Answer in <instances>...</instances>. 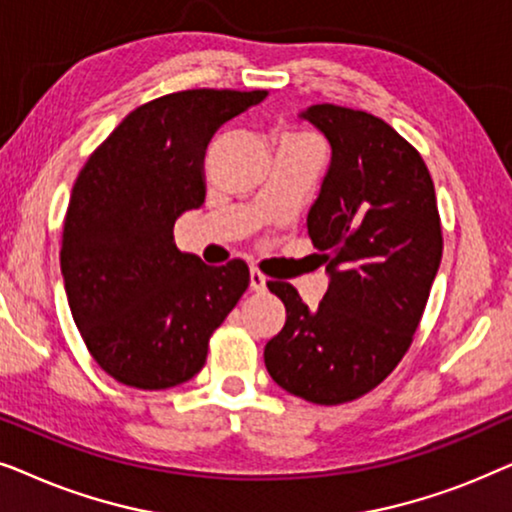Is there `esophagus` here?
Returning a JSON list of instances; mask_svg holds the SVG:
<instances>
[{
  "label": "esophagus",
  "instance_id": "esophagus-1",
  "mask_svg": "<svg viewBox=\"0 0 512 512\" xmlns=\"http://www.w3.org/2000/svg\"><path fill=\"white\" fill-rule=\"evenodd\" d=\"M265 284H268V279H265L263 272H258L256 268H251V272H249V286H251V291L261 293V291H265Z\"/></svg>",
  "mask_w": 512,
  "mask_h": 512
}]
</instances>
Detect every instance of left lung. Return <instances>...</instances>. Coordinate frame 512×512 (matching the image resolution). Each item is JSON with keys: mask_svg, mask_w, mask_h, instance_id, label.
Returning a JSON list of instances; mask_svg holds the SVG:
<instances>
[{"mask_svg": "<svg viewBox=\"0 0 512 512\" xmlns=\"http://www.w3.org/2000/svg\"><path fill=\"white\" fill-rule=\"evenodd\" d=\"M300 118L331 144V165L307 214L328 289L310 310L291 284H268L286 307V324L263 356L289 394L338 405L375 389L408 352L443 235L431 174L391 125L335 104H314Z\"/></svg>", "mask_w": 512, "mask_h": 512, "instance_id": "1", "label": "left lung"}]
</instances>
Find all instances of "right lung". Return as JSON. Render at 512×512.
<instances>
[{"label": "right lung", "instance_id": "add662e5", "mask_svg": "<svg viewBox=\"0 0 512 512\" xmlns=\"http://www.w3.org/2000/svg\"><path fill=\"white\" fill-rule=\"evenodd\" d=\"M265 90H184L142 104L88 158L69 198L60 270L69 310L104 373L135 389L198 375L212 333L249 286L244 261L205 265L174 221L205 202L214 132Z\"/></svg>", "mask_w": 512, "mask_h": 512}]
</instances>
